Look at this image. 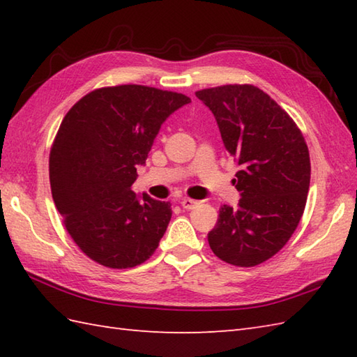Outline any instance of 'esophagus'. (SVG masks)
Returning a JSON list of instances; mask_svg holds the SVG:
<instances>
[{"label": "esophagus", "mask_w": 357, "mask_h": 357, "mask_svg": "<svg viewBox=\"0 0 357 357\" xmlns=\"http://www.w3.org/2000/svg\"><path fill=\"white\" fill-rule=\"evenodd\" d=\"M199 201H196V199H190V198H184L183 201H181V206H183L184 208H187V210H193V208H196L199 206Z\"/></svg>", "instance_id": "esophagus-1"}]
</instances>
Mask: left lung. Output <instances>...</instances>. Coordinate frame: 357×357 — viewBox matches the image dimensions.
Returning a JSON list of instances; mask_svg holds the SVG:
<instances>
[{
	"label": "left lung",
	"instance_id": "1",
	"mask_svg": "<svg viewBox=\"0 0 357 357\" xmlns=\"http://www.w3.org/2000/svg\"><path fill=\"white\" fill-rule=\"evenodd\" d=\"M196 96L215 115L225 150L239 167V204L219 208L210 248L227 264L255 267L287 244L304 215L312 174L305 138L256 86L225 84Z\"/></svg>",
	"mask_w": 357,
	"mask_h": 357
}]
</instances>
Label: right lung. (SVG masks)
<instances>
[{
    "mask_svg": "<svg viewBox=\"0 0 357 357\" xmlns=\"http://www.w3.org/2000/svg\"><path fill=\"white\" fill-rule=\"evenodd\" d=\"M190 98L139 84L95 89L67 112L49 156L52 198L75 244L107 268H132L155 253L172 204L132 184L167 116Z\"/></svg>",
    "mask_w": 357,
    "mask_h": 357,
    "instance_id": "1",
    "label": "right lung"
}]
</instances>
